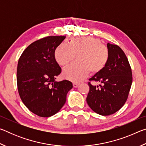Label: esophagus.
I'll use <instances>...</instances> for the list:
<instances>
[{
    "instance_id": "1",
    "label": "esophagus",
    "mask_w": 146,
    "mask_h": 146,
    "mask_svg": "<svg viewBox=\"0 0 146 146\" xmlns=\"http://www.w3.org/2000/svg\"><path fill=\"white\" fill-rule=\"evenodd\" d=\"M78 85H79L78 83H76V82H73V86L74 88H77Z\"/></svg>"
}]
</instances>
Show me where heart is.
Returning a JSON list of instances; mask_svg holds the SVG:
<instances>
[{
    "label": "heart",
    "mask_w": 146,
    "mask_h": 146,
    "mask_svg": "<svg viewBox=\"0 0 146 146\" xmlns=\"http://www.w3.org/2000/svg\"><path fill=\"white\" fill-rule=\"evenodd\" d=\"M77 57L78 62L63 70V76L73 82H80L90 73H98L107 65L110 52L101 41L92 36H80L70 39L69 44L61 43L55 49V58L59 65L66 66Z\"/></svg>",
    "instance_id": "b5f03b06"
}]
</instances>
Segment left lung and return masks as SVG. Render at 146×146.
Returning <instances> with one entry per match:
<instances>
[{"label": "left lung", "instance_id": "8db88e82", "mask_svg": "<svg viewBox=\"0 0 146 146\" xmlns=\"http://www.w3.org/2000/svg\"><path fill=\"white\" fill-rule=\"evenodd\" d=\"M110 52L107 65L90 80L100 82L102 85L88 83L90 91L86 101L94 112L103 116L112 115L124 105L131 86V68L125 53L119 46L107 44Z\"/></svg>", "mask_w": 146, "mask_h": 146}]
</instances>
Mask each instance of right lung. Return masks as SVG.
Returning a JSON list of instances; mask_svg holds the SVG:
<instances>
[{"instance_id": "add662e5", "label": "right lung", "mask_w": 146, "mask_h": 146, "mask_svg": "<svg viewBox=\"0 0 146 146\" xmlns=\"http://www.w3.org/2000/svg\"><path fill=\"white\" fill-rule=\"evenodd\" d=\"M66 36H49L31 44L19 58L17 82L22 101L41 117H49L63 107L73 88L70 81H55L61 68L55 58V49Z\"/></svg>"}]
</instances>
